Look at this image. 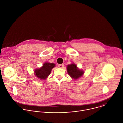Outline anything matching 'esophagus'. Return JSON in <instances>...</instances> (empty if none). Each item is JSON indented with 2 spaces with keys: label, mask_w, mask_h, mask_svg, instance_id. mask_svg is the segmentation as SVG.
<instances>
[{
  "label": "esophagus",
  "mask_w": 123,
  "mask_h": 123,
  "mask_svg": "<svg viewBox=\"0 0 123 123\" xmlns=\"http://www.w3.org/2000/svg\"><path fill=\"white\" fill-rule=\"evenodd\" d=\"M58 66H59V68H63V67H64V64H59V65H58Z\"/></svg>",
  "instance_id": "esophagus-1"
}]
</instances>
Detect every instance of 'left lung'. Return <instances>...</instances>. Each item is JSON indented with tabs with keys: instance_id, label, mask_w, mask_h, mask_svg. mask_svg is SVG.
I'll return each instance as SVG.
<instances>
[{
	"instance_id": "left-lung-1",
	"label": "left lung",
	"mask_w": 123,
	"mask_h": 123,
	"mask_svg": "<svg viewBox=\"0 0 123 123\" xmlns=\"http://www.w3.org/2000/svg\"><path fill=\"white\" fill-rule=\"evenodd\" d=\"M67 72L69 75L74 79H77L82 76L84 74L83 71L78 69L77 66L74 64L68 65L67 67Z\"/></svg>"
}]
</instances>
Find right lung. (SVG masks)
Wrapping results in <instances>:
<instances>
[{"mask_svg":"<svg viewBox=\"0 0 123 123\" xmlns=\"http://www.w3.org/2000/svg\"><path fill=\"white\" fill-rule=\"evenodd\" d=\"M55 66V65L54 63L46 62L41 68L36 69L34 71L35 75L40 79H46L50 74L51 69H52Z\"/></svg>","mask_w":123,"mask_h":123,"instance_id":"obj_1","label":"right lung"}]
</instances>
